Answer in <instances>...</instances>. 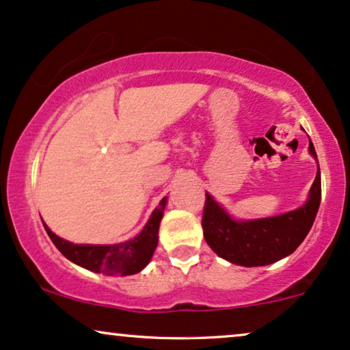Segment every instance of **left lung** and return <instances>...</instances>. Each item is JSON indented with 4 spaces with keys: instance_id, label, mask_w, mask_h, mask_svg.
Instances as JSON below:
<instances>
[{
    "instance_id": "left-lung-1",
    "label": "left lung",
    "mask_w": 350,
    "mask_h": 350,
    "mask_svg": "<svg viewBox=\"0 0 350 350\" xmlns=\"http://www.w3.org/2000/svg\"><path fill=\"white\" fill-rule=\"evenodd\" d=\"M308 152L317 160L313 144ZM321 200L320 167L307 202L287 213L269 218L236 219L206 193L203 210V236L211 250L221 258L241 267H265L291 255L307 237Z\"/></svg>"
}]
</instances>
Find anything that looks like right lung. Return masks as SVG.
<instances>
[{"mask_svg":"<svg viewBox=\"0 0 350 350\" xmlns=\"http://www.w3.org/2000/svg\"><path fill=\"white\" fill-rule=\"evenodd\" d=\"M166 197L161 198L160 205L150 215L140 234L129 241L113 245H94V244H72L66 239L56 236L50 228L43 223L45 231L69 262L94 273H103L108 276H129L140 273L147 267L158 245V229L165 213Z\"/></svg>","mask_w":350,"mask_h":350,"instance_id":"1","label":"right lung"}]
</instances>
